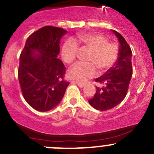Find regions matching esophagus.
<instances>
[{
	"instance_id": "1",
	"label": "esophagus",
	"mask_w": 154,
	"mask_h": 154,
	"mask_svg": "<svg viewBox=\"0 0 154 154\" xmlns=\"http://www.w3.org/2000/svg\"><path fill=\"white\" fill-rule=\"evenodd\" d=\"M74 84H76L79 87V88H84L85 87V84H82V83H80V82H73Z\"/></svg>"
}]
</instances>
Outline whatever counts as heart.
<instances>
[{"label":"heart","instance_id":"obj_1","mask_svg":"<svg viewBox=\"0 0 154 154\" xmlns=\"http://www.w3.org/2000/svg\"><path fill=\"white\" fill-rule=\"evenodd\" d=\"M87 47L92 51L88 60V63H77L69 69V78L79 82H86L97 74L98 67L100 71L105 72L115 65L119 55V48L116 43L108 42L107 38L99 33H89L81 34L75 40L67 39L63 43L61 56L66 63H72L76 58L79 45Z\"/></svg>","mask_w":154,"mask_h":154}]
</instances>
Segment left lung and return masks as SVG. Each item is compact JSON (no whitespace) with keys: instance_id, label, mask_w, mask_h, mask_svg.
<instances>
[{"instance_id":"8db88e82","label":"left lung","mask_w":154,"mask_h":154,"mask_svg":"<svg viewBox=\"0 0 154 154\" xmlns=\"http://www.w3.org/2000/svg\"><path fill=\"white\" fill-rule=\"evenodd\" d=\"M120 43L119 55L112 68L95 79L103 87L97 88L95 95L88 100L95 109L106 111L118 106L125 98L132 75V51L123 36L112 30Z\"/></svg>"}]
</instances>
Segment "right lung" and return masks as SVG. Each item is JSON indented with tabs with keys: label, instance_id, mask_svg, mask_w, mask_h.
Listing matches in <instances>:
<instances>
[{
	"label": "right lung",
	"instance_id": "obj_1",
	"mask_svg": "<svg viewBox=\"0 0 154 154\" xmlns=\"http://www.w3.org/2000/svg\"><path fill=\"white\" fill-rule=\"evenodd\" d=\"M64 29L45 26L28 36L18 70L22 94L35 110L48 112L60 103L69 82L63 80L66 67L57 58Z\"/></svg>",
	"mask_w": 154,
	"mask_h": 154
}]
</instances>
